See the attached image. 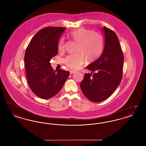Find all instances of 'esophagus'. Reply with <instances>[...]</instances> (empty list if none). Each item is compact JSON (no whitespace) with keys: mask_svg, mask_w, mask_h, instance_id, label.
Listing matches in <instances>:
<instances>
[{"mask_svg":"<svg viewBox=\"0 0 146 146\" xmlns=\"http://www.w3.org/2000/svg\"><path fill=\"white\" fill-rule=\"evenodd\" d=\"M76 72L75 71V70H70V74H73V73H76Z\"/></svg>","mask_w":146,"mask_h":146,"instance_id":"34e87169","label":"esophagus"}]
</instances>
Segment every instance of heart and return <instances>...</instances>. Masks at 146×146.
<instances>
[{"label":"heart","instance_id":"heart-1","mask_svg":"<svg viewBox=\"0 0 146 146\" xmlns=\"http://www.w3.org/2000/svg\"><path fill=\"white\" fill-rule=\"evenodd\" d=\"M70 37L78 42L76 54L68 56L64 59L66 65L72 70L79 69L83 64L86 57L89 61L96 60L101 54L104 49V39L102 35L90 29L79 28L72 31ZM59 51L65 49V43L62 40L58 46Z\"/></svg>","mask_w":146,"mask_h":146}]
</instances>
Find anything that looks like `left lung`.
Returning <instances> with one entry per match:
<instances>
[{"label":"left lung","mask_w":146,"mask_h":146,"mask_svg":"<svg viewBox=\"0 0 146 146\" xmlns=\"http://www.w3.org/2000/svg\"><path fill=\"white\" fill-rule=\"evenodd\" d=\"M104 51L101 56L86 67L80 88L91 101L100 102L107 99L117 89L123 76L124 55L116 33L104 27Z\"/></svg>","instance_id":"1"}]
</instances>
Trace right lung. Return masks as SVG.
Masks as SVG:
<instances>
[{
  "mask_svg": "<svg viewBox=\"0 0 146 146\" xmlns=\"http://www.w3.org/2000/svg\"><path fill=\"white\" fill-rule=\"evenodd\" d=\"M65 27H48L39 31L28 44L25 55L28 84L36 96L47 100L56 95L70 75L54 70L50 61L57 54L58 42Z\"/></svg>",
  "mask_w": 146,
  "mask_h": 146,
  "instance_id": "right-lung-1",
  "label": "right lung"
}]
</instances>
